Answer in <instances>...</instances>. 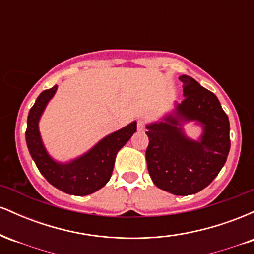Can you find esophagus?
<instances>
[{"label": "esophagus", "mask_w": 254, "mask_h": 254, "mask_svg": "<svg viewBox=\"0 0 254 254\" xmlns=\"http://www.w3.org/2000/svg\"><path fill=\"white\" fill-rule=\"evenodd\" d=\"M137 129H138L139 131H142L144 129V122L143 121L137 122Z\"/></svg>", "instance_id": "34e87169"}]
</instances>
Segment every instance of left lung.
I'll list each match as a JSON object with an SVG mask.
<instances>
[{
  "instance_id": "8db88e82",
  "label": "left lung",
  "mask_w": 254,
  "mask_h": 254,
  "mask_svg": "<svg viewBox=\"0 0 254 254\" xmlns=\"http://www.w3.org/2000/svg\"><path fill=\"white\" fill-rule=\"evenodd\" d=\"M184 100L157 121L145 124L149 138L145 159L150 178L161 190L189 196L202 191L226 164L230 149L229 119L214 93L194 78L180 75ZM201 127L198 139L186 135L184 126Z\"/></svg>"
}]
</instances>
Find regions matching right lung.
I'll use <instances>...</instances> for the list:
<instances>
[{"label": "right lung", "mask_w": 254, "mask_h": 254, "mask_svg": "<svg viewBox=\"0 0 254 254\" xmlns=\"http://www.w3.org/2000/svg\"><path fill=\"white\" fill-rule=\"evenodd\" d=\"M56 92L57 86L44 90L32 106L27 117L26 143L38 170L52 186L72 196H87L109 183L117 153L136 132L137 122L109 133L80 156L58 161L45 148L39 130L40 118Z\"/></svg>", "instance_id": "obj_1"}]
</instances>
